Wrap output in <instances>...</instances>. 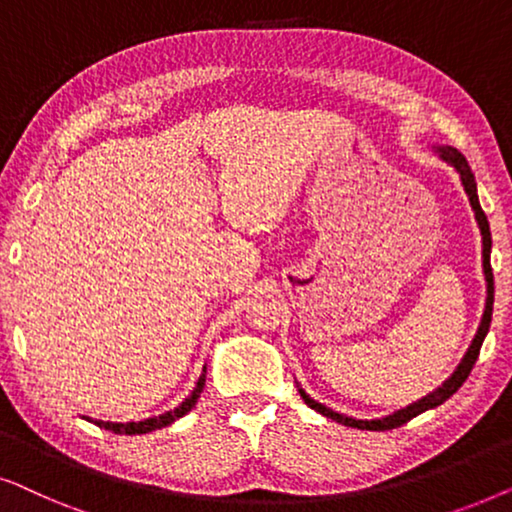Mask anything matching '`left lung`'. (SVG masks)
I'll use <instances>...</instances> for the list:
<instances>
[{
	"mask_svg": "<svg viewBox=\"0 0 512 512\" xmlns=\"http://www.w3.org/2000/svg\"><path fill=\"white\" fill-rule=\"evenodd\" d=\"M440 158L447 160L454 170H457L461 174V184H464V191L468 193V200H471V207L475 212V219H478V226H480V233H482V268H485V279H487V307H485V314H482V321H480V328L478 333H475L473 338V345L468 347V352L464 356V361L459 363V368L454 370L450 380H447L443 387H438L433 394L424 396L422 401L412 403L408 405L405 410H398L394 412V415L389 417H382V419H354V417H345L340 415V412H333L331 408H326V405H321L317 401H312L310 396L305 394L303 389L300 391V396H303V401L310 405L312 410L321 412L324 417H331L335 419V422L345 424V426H354V429H366V431H389V429H396V426H403L405 422H410L412 417L422 415L424 410H431L436 408V405L445 403L447 398H450L454 391H457L461 384L466 382V377L471 375V370L475 366V361H478V354H480V347H482V340H485V335L489 331V324H492V305H494V275H492V263H489V254H492V233H489V221L485 212H482L480 207V200H478V188H475V177L471 172V167H468V160L461 156V153L457 149H452V146H443L440 149Z\"/></svg>",
	"mask_w": 512,
	"mask_h": 512,
	"instance_id": "obj_1",
	"label": "left lung"
}]
</instances>
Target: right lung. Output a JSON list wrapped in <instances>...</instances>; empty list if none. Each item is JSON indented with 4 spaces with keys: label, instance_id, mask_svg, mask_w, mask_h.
Here are the masks:
<instances>
[{
    "label": "right lung",
    "instance_id": "obj_1",
    "mask_svg": "<svg viewBox=\"0 0 512 512\" xmlns=\"http://www.w3.org/2000/svg\"><path fill=\"white\" fill-rule=\"evenodd\" d=\"M202 387H205V375L200 377V380H198V387H195L193 394L188 396L186 401L181 403L177 410L165 412V415H160V417H156V419H144V422H128V424H111V422H95V424H100V426H104V429H107V431H114V433H128V436H135V433H149V431H156V429H160V426H167V424H172L174 419L184 417L186 412L193 408L195 401H198V398H200V391H202Z\"/></svg>",
    "mask_w": 512,
    "mask_h": 512
}]
</instances>
